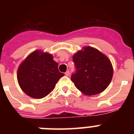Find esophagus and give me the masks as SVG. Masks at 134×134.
Wrapping results in <instances>:
<instances>
[{
    "mask_svg": "<svg viewBox=\"0 0 134 134\" xmlns=\"http://www.w3.org/2000/svg\"><path fill=\"white\" fill-rule=\"evenodd\" d=\"M65 75H66V76H68L70 75V71H69V70H67V71H66V72H65Z\"/></svg>",
    "mask_w": 134,
    "mask_h": 134,
    "instance_id": "1",
    "label": "esophagus"
}]
</instances>
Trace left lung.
<instances>
[{
    "instance_id": "obj_1",
    "label": "left lung",
    "mask_w": 134,
    "mask_h": 134,
    "mask_svg": "<svg viewBox=\"0 0 134 134\" xmlns=\"http://www.w3.org/2000/svg\"><path fill=\"white\" fill-rule=\"evenodd\" d=\"M76 72L71 80L80 92L91 96L107 88L113 75V68L107 55L96 48L85 46L74 54Z\"/></svg>"
}]
</instances>
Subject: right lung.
<instances>
[{
	"mask_svg": "<svg viewBox=\"0 0 134 134\" xmlns=\"http://www.w3.org/2000/svg\"><path fill=\"white\" fill-rule=\"evenodd\" d=\"M58 64L52 54L37 49L23 60L17 70V80L22 91L34 99H42L54 89L60 78Z\"/></svg>",
	"mask_w": 134,
	"mask_h": 134,
	"instance_id": "obj_1",
	"label": "right lung"
}]
</instances>
